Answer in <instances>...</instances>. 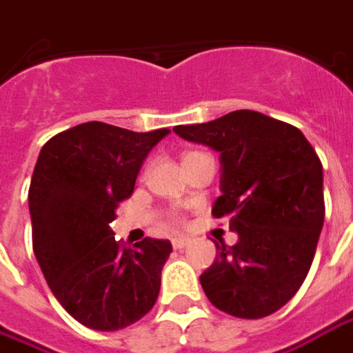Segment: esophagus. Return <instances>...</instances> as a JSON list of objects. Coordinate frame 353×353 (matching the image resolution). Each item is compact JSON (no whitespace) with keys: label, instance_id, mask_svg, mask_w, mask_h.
Segmentation results:
<instances>
[{"label":"esophagus","instance_id":"1","mask_svg":"<svg viewBox=\"0 0 353 353\" xmlns=\"http://www.w3.org/2000/svg\"><path fill=\"white\" fill-rule=\"evenodd\" d=\"M188 244H190V238H186V236L172 238V248H174V250H182V248H186Z\"/></svg>","mask_w":353,"mask_h":353}]
</instances>
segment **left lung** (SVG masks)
Masks as SVG:
<instances>
[{"label":"left lung","instance_id":"obj_1","mask_svg":"<svg viewBox=\"0 0 353 353\" xmlns=\"http://www.w3.org/2000/svg\"><path fill=\"white\" fill-rule=\"evenodd\" d=\"M174 134L219 153L221 196L213 215L227 217L234 246L200 274L217 310L240 319L267 317L298 292L307 276L325 221L323 165L292 125L240 109Z\"/></svg>","mask_w":353,"mask_h":353}]
</instances>
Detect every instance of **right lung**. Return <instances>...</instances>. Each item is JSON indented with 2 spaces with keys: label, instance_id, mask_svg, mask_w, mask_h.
<instances>
[{
  "label": "right lung",
  "instance_id": "obj_1",
  "mask_svg": "<svg viewBox=\"0 0 353 353\" xmlns=\"http://www.w3.org/2000/svg\"><path fill=\"white\" fill-rule=\"evenodd\" d=\"M169 132L92 121L53 136L38 155L28 190L34 255L57 302L88 329H125L159 296L171 242L144 238L121 248L111 223Z\"/></svg>",
  "mask_w": 353,
  "mask_h": 353
}]
</instances>
